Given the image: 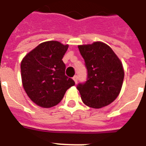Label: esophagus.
<instances>
[{"mask_svg":"<svg viewBox=\"0 0 146 146\" xmlns=\"http://www.w3.org/2000/svg\"><path fill=\"white\" fill-rule=\"evenodd\" d=\"M73 80H74V82H75L76 83L77 82H78V76H77L76 75L74 76H73Z\"/></svg>","mask_w":146,"mask_h":146,"instance_id":"obj_1","label":"esophagus"}]
</instances>
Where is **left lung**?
<instances>
[{
	"label": "left lung",
	"instance_id": "obj_1",
	"mask_svg": "<svg viewBox=\"0 0 146 146\" xmlns=\"http://www.w3.org/2000/svg\"><path fill=\"white\" fill-rule=\"evenodd\" d=\"M85 60L87 79L76 86L84 104L92 108L106 106L115 100L122 86V64L108 45L101 42L78 46Z\"/></svg>",
	"mask_w": 146,
	"mask_h": 146
}]
</instances>
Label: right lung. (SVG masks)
<instances>
[{
	"instance_id": "right-lung-1",
	"label": "right lung",
	"mask_w": 146,
	"mask_h": 146,
	"mask_svg": "<svg viewBox=\"0 0 146 146\" xmlns=\"http://www.w3.org/2000/svg\"><path fill=\"white\" fill-rule=\"evenodd\" d=\"M68 48L58 41H48L26 54L21 63L22 85L32 101L49 108L59 104L75 82L65 75L62 58Z\"/></svg>"
}]
</instances>
